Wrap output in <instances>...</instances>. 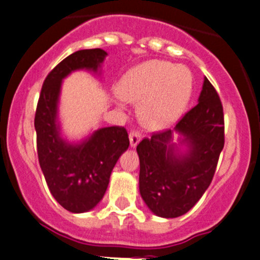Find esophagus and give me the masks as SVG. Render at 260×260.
<instances>
[{
	"mask_svg": "<svg viewBox=\"0 0 260 260\" xmlns=\"http://www.w3.org/2000/svg\"><path fill=\"white\" fill-rule=\"evenodd\" d=\"M141 138H142V135H141L138 131H132V132L129 133V143H131V147H136L140 143Z\"/></svg>",
	"mask_w": 260,
	"mask_h": 260,
	"instance_id": "esophagus-1",
	"label": "esophagus"
}]
</instances>
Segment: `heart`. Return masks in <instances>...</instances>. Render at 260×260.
<instances>
[{
  "label": "heart",
  "instance_id": "obj_1",
  "mask_svg": "<svg viewBox=\"0 0 260 260\" xmlns=\"http://www.w3.org/2000/svg\"><path fill=\"white\" fill-rule=\"evenodd\" d=\"M193 79L190 69L164 60H148L125 73L118 84L123 99L141 103L138 117L149 131L174 124L191 98Z\"/></svg>",
  "mask_w": 260,
  "mask_h": 260
}]
</instances>
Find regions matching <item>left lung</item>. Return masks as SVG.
I'll list each match as a JSON object with an SVG mask.
<instances>
[{"mask_svg": "<svg viewBox=\"0 0 260 260\" xmlns=\"http://www.w3.org/2000/svg\"><path fill=\"white\" fill-rule=\"evenodd\" d=\"M174 130L181 136L179 145L173 142V131L167 129L137 146L141 196L149 210L166 219L186 214L200 200L224 148L222 106L208 78L199 103Z\"/></svg>", "mask_w": 260, "mask_h": 260, "instance_id": "8db88e82", "label": "left lung"}]
</instances>
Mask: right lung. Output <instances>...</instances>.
Returning a JSON list of instances; mask_svg holds the SVG:
<instances>
[{
    "label": "right lung",
    "mask_w": 260,
    "mask_h": 260,
    "mask_svg": "<svg viewBox=\"0 0 260 260\" xmlns=\"http://www.w3.org/2000/svg\"><path fill=\"white\" fill-rule=\"evenodd\" d=\"M107 55L102 49H85L65 57L46 77L36 108L39 164L55 200L74 214L98 205L112 170L129 146L127 131L118 125L99 128L77 143L61 137L57 106L62 80L75 70L99 73Z\"/></svg>",
    "instance_id": "add662e5"
}]
</instances>
